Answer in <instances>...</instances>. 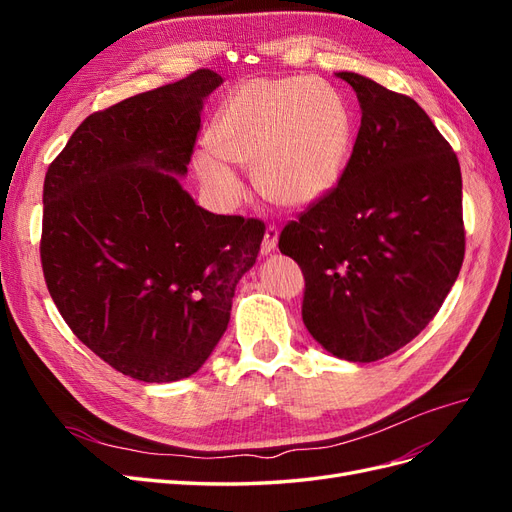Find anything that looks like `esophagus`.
Returning <instances> with one entry per match:
<instances>
[{"label":"esophagus","mask_w":512,"mask_h":512,"mask_svg":"<svg viewBox=\"0 0 512 512\" xmlns=\"http://www.w3.org/2000/svg\"><path fill=\"white\" fill-rule=\"evenodd\" d=\"M277 239H280V230H277L275 226H267V230H265V239H262V245H260V252H262V254H271V252H275Z\"/></svg>","instance_id":"obj_1"}]
</instances>
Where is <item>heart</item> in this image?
I'll use <instances>...</instances> for the list:
<instances>
[{
    "label": "heart",
    "instance_id": "1",
    "mask_svg": "<svg viewBox=\"0 0 512 512\" xmlns=\"http://www.w3.org/2000/svg\"><path fill=\"white\" fill-rule=\"evenodd\" d=\"M211 146L194 153V170L224 205L243 196L230 164L254 168L260 194L282 207H307L342 177L352 115L329 85L305 79L250 81L232 94L209 132Z\"/></svg>",
    "mask_w": 512,
    "mask_h": 512
}]
</instances>
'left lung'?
<instances>
[{
  "label": "left lung",
  "instance_id": "obj_1",
  "mask_svg": "<svg viewBox=\"0 0 512 512\" xmlns=\"http://www.w3.org/2000/svg\"><path fill=\"white\" fill-rule=\"evenodd\" d=\"M361 128L335 188L280 235L305 277L303 322L339 359L371 363L404 348L451 292L466 232L455 151L412 98L337 72Z\"/></svg>",
  "mask_w": 512,
  "mask_h": 512
}]
</instances>
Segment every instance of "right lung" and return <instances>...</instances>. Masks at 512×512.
<instances>
[{
	"mask_svg": "<svg viewBox=\"0 0 512 512\" xmlns=\"http://www.w3.org/2000/svg\"><path fill=\"white\" fill-rule=\"evenodd\" d=\"M213 70L89 115L44 177L40 258L72 333L123 376L175 382L222 339L265 226L198 207L179 177Z\"/></svg>",
	"mask_w": 512,
	"mask_h": 512,
	"instance_id": "1",
	"label": "right lung"
}]
</instances>
